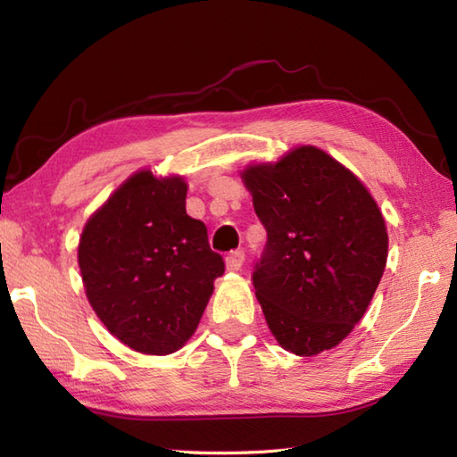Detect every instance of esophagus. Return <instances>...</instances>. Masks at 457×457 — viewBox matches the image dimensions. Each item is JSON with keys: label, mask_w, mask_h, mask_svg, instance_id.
Wrapping results in <instances>:
<instances>
[{"label": "esophagus", "mask_w": 457, "mask_h": 457, "mask_svg": "<svg viewBox=\"0 0 457 457\" xmlns=\"http://www.w3.org/2000/svg\"><path fill=\"white\" fill-rule=\"evenodd\" d=\"M244 261H245V251L236 249L226 257V267H228V270H239L241 265H244Z\"/></svg>", "instance_id": "esophagus-1"}]
</instances>
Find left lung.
Masks as SVG:
<instances>
[{"mask_svg":"<svg viewBox=\"0 0 457 457\" xmlns=\"http://www.w3.org/2000/svg\"><path fill=\"white\" fill-rule=\"evenodd\" d=\"M244 180L267 229L251 278L270 332L296 355L336 347L383 277V213L355 174L316 147L249 167Z\"/></svg>","mask_w":457,"mask_h":457,"instance_id":"left-lung-1","label":"left lung"}]
</instances>
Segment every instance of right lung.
<instances>
[{
	"label": "right lung",
	"mask_w": 457,
	"mask_h": 457,
	"mask_svg": "<svg viewBox=\"0 0 457 457\" xmlns=\"http://www.w3.org/2000/svg\"><path fill=\"white\" fill-rule=\"evenodd\" d=\"M79 265L94 312L135 352L167 355L194 334L226 265L182 179L141 170L86 223Z\"/></svg>",
	"instance_id": "obj_1"
}]
</instances>
